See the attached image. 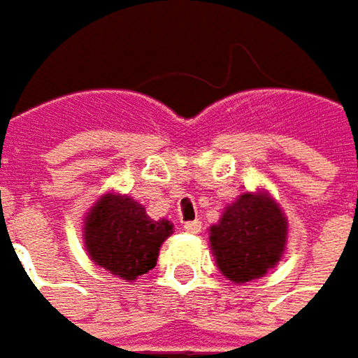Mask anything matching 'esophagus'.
<instances>
[{"mask_svg": "<svg viewBox=\"0 0 358 358\" xmlns=\"http://www.w3.org/2000/svg\"><path fill=\"white\" fill-rule=\"evenodd\" d=\"M183 229L192 235H198L201 231V222L200 220H192V222H183Z\"/></svg>", "mask_w": 358, "mask_h": 358, "instance_id": "esophagus-1", "label": "esophagus"}]
</instances>
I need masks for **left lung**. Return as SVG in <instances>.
I'll list each match as a JSON object with an SVG mask.
<instances>
[{
    "instance_id": "1",
    "label": "left lung",
    "mask_w": 358,
    "mask_h": 358,
    "mask_svg": "<svg viewBox=\"0 0 358 358\" xmlns=\"http://www.w3.org/2000/svg\"><path fill=\"white\" fill-rule=\"evenodd\" d=\"M289 220L268 189L245 192L210 227V249L224 278L245 285L268 274L285 255Z\"/></svg>"
}]
</instances>
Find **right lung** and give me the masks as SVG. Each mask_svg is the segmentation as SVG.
Listing matches in <instances>:
<instances>
[{"label": "right lung", "instance_id": "obj_1", "mask_svg": "<svg viewBox=\"0 0 358 358\" xmlns=\"http://www.w3.org/2000/svg\"><path fill=\"white\" fill-rule=\"evenodd\" d=\"M171 235L173 222L150 218L140 201L117 192H107L94 201L82 224L90 259L127 282L157 266L160 245Z\"/></svg>", "mask_w": 358, "mask_h": 358}]
</instances>
